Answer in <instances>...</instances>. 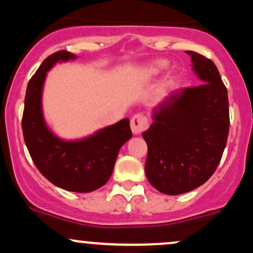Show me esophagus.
<instances>
[{
    "label": "esophagus",
    "instance_id": "1",
    "mask_svg": "<svg viewBox=\"0 0 253 253\" xmlns=\"http://www.w3.org/2000/svg\"><path fill=\"white\" fill-rule=\"evenodd\" d=\"M147 127H149V121L145 115L135 114L130 119V129H132L133 134H140Z\"/></svg>",
    "mask_w": 253,
    "mask_h": 253
}]
</instances>
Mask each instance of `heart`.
I'll list each match as a JSON object with an SVG mask.
<instances>
[{"label":"heart","instance_id":"obj_1","mask_svg":"<svg viewBox=\"0 0 253 253\" xmlns=\"http://www.w3.org/2000/svg\"><path fill=\"white\" fill-rule=\"evenodd\" d=\"M168 60L165 59H158L152 62L149 65H146L143 69V76L144 78H152L157 76L158 74H161L164 69H167L168 66Z\"/></svg>","mask_w":253,"mask_h":253}]
</instances>
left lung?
Listing matches in <instances>:
<instances>
[{
  "instance_id": "1",
  "label": "left lung",
  "mask_w": 253,
  "mask_h": 253,
  "mask_svg": "<svg viewBox=\"0 0 253 253\" xmlns=\"http://www.w3.org/2000/svg\"><path fill=\"white\" fill-rule=\"evenodd\" d=\"M193 70L205 83L173 90L153 110L143 133L145 172L157 190L179 195L207 182L219 165L229 129L227 89L215 64L194 51Z\"/></svg>"
}]
</instances>
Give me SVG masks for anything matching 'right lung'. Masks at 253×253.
<instances>
[{"label":"right lung","mask_w":253,"mask_h":253,"mask_svg":"<svg viewBox=\"0 0 253 253\" xmlns=\"http://www.w3.org/2000/svg\"><path fill=\"white\" fill-rule=\"evenodd\" d=\"M76 58L71 52L58 51L43 60L28 82L21 124L26 146L42 175L62 189L90 193L108 182L119 150L132 130L128 119H123L88 138L66 141L48 128L42 107L46 75L56 63Z\"/></svg>","instance_id":"1"}]
</instances>
